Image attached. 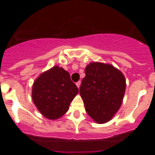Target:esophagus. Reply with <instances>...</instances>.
Segmentation results:
<instances>
[{
  "instance_id": "obj_1",
  "label": "esophagus",
  "mask_w": 155,
  "mask_h": 155,
  "mask_svg": "<svg viewBox=\"0 0 155 155\" xmlns=\"http://www.w3.org/2000/svg\"><path fill=\"white\" fill-rule=\"evenodd\" d=\"M76 86H77L79 88V87H80V85H81V81H79V82H76Z\"/></svg>"
}]
</instances>
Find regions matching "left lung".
I'll use <instances>...</instances> for the list:
<instances>
[{
  "instance_id": "8db88e82",
  "label": "left lung",
  "mask_w": 155,
  "mask_h": 155,
  "mask_svg": "<svg viewBox=\"0 0 155 155\" xmlns=\"http://www.w3.org/2000/svg\"><path fill=\"white\" fill-rule=\"evenodd\" d=\"M85 73L79 93L85 110L97 123L104 124L112 119L122 104L125 79L121 71L103 63L89 64Z\"/></svg>"
}]
</instances>
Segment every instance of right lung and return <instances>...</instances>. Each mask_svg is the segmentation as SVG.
I'll return each mask as SVG.
<instances>
[{
  "label": "right lung",
  "instance_id": "obj_1",
  "mask_svg": "<svg viewBox=\"0 0 155 155\" xmlns=\"http://www.w3.org/2000/svg\"><path fill=\"white\" fill-rule=\"evenodd\" d=\"M79 92L70 73L55 66L42 73L34 82L32 98L38 110L48 119H58L68 112Z\"/></svg>",
  "mask_w": 155,
  "mask_h": 155
}]
</instances>
